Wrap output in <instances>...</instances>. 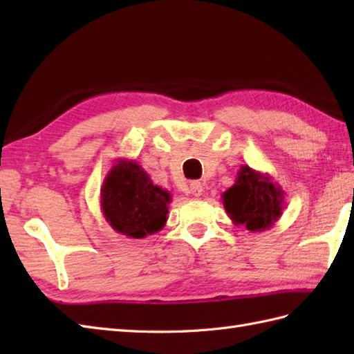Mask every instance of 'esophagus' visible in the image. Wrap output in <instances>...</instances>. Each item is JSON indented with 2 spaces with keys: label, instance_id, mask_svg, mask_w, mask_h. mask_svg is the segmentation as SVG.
Returning a JSON list of instances; mask_svg holds the SVG:
<instances>
[{
  "label": "esophagus",
  "instance_id": "obj_1",
  "mask_svg": "<svg viewBox=\"0 0 354 354\" xmlns=\"http://www.w3.org/2000/svg\"><path fill=\"white\" fill-rule=\"evenodd\" d=\"M202 192H204V187H202V184L199 181L190 183V193L193 194V196H201Z\"/></svg>",
  "mask_w": 354,
  "mask_h": 354
}]
</instances>
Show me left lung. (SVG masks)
Returning a JSON list of instances; mask_svg holds the SVG:
<instances>
[{
	"label": "left lung",
	"mask_w": 354,
	"mask_h": 354,
	"mask_svg": "<svg viewBox=\"0 0 354 354\" xmlns=\"http://www.w3.org/2000/svg\"><path fill=\"white\" fill-rule=\"evenodd\" d=\"M222 202L236 227H245L251 232L266 231L283 214L284 190L268 173L243 164L234 185L222 194Z\"/></svg>",
	"instance_id": "8db88e82"
}]
</instances>
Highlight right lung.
<instances>
[{
  "label": "right lung",
  "mask_w": 354,
  "mask_h": 354,
  "mask_svg": "<svg viewBox=\"0 0 354 354\" xmlns=\"http://www.w3.org/2000/svg\"><path fill=\"white\" fill-rule=\"evenodd\" d=\"M170 193L152 183L149 173L133 160L118 158L106 173L100 205L111 228L131 239H145L161 231L167 222Z\"/></svg>",
  "instance_id": "obj_1"
}]
</instances>
